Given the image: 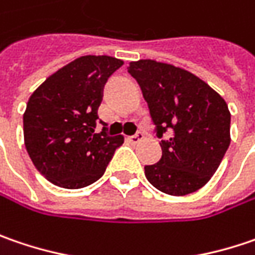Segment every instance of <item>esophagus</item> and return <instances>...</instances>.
Masks as SVG:
<instances>
[{
  "label": "esophagus",
  "mask_w": 255,
  "mask_h": 255,
  "mask_svg": "<svg viewBox=\"0 0 255 255\" xmlns=\"http://www.w3.org/2000/svg\"><path fill=\"white\" fill-rule=\"evenodd\" d=\"M142 139H143V133H142V132H137L134 136H130V137H129V142H132V143H139Z\"/></svg>",
  "instance_id": "esophagus-1"
}]
</instances>
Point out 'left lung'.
<instances>
[{
	"label": "left lung",
	"mask_w": 255,
	"mask_h": 255,
	"mask_svg": "<svg viewBox=\"0 0 255 255\" xmlns=\"http://www.w3.org/2000/svg\"><path fill=\"white\" fill-rule=\"evenodd\" d=\"M128 71L140 86L160 139L162 158L145 166L147 181L173 197L195 192L218 169L231 142L225 100L195 74L172 64L139 60Z\"/></svg>",
	"instance_id": "obj_1"
}]
</instances>
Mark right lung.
<instances>
[{
  "instance_id": "1",
  "label": "right lung",
  "mask_w": 255,
  "mask_h": 255,
  "mask_svg": "<svg viewBox=\"0 0 255 255\" xmlns=\"http://www.w3.org/2000/svg\"><path fill=\"white\" fill-rule=\"evenodd\" d=\"M123 66L110 56H83L51 74L28 99L24 143L34 166L51 184L79 189L106 171L123 136L95 133L108 79Z\"/></svg>"
}]
</instances>
